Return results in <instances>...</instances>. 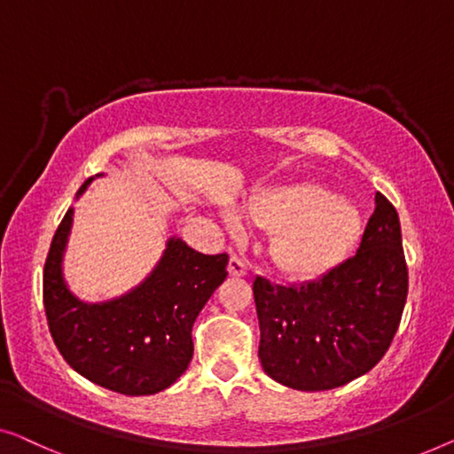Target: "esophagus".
<instances>
[{
  "instance_id": "obj_1",
  "label": "esophagus",
  "mask_w": 454,
  "mask_h": 454,
  "mask_svg": "<svg viewBox=\"0 0 454 454\" xmlns=\"http://www.w3.org/2000/svg\"><path fill=\"white\" fill-rule=\"evenodd\" d=\"M228 271H230V276H234V278L247 276V261L239 257V254H232V257H230V263H228Z\"/></svg>"
}]
</instances>
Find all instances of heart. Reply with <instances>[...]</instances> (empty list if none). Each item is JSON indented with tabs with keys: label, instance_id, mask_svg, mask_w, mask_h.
<instances>
[{
	"label": "heart",
	"instance_id": "heart-1",
	"mask_svg": "<svg viewBox=\"0 0 454 454\" xmlns=\"http://www.w3.org/2000/svg\"><path fill=\"white\" fill-rule=\"evenodd\" d=\"M254 226L273 230L271 257L294 278H318L341 263L360 236L354 203L312 183L259 191L247 206Z\"/></svg>",
	"mask_w": 454,
	"mask_h": 454
}]
</instances>
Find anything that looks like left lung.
I'll use <instances>...</instances> for the list:
<instances>
[{
	"instance_id": "left-lung-1",
	"label": "left lung",
	"mask_w": 454,
	"mask_h": 454,
	"mask_svg": "<svg viewBox=\"0 0 454 454\" xmlns=\"http://www.w3.org/2000/svg\"><path fill=\"white\" fill-rule=\"evenodd\" d=\"M354 257L315 282H253L261 366L296 391H329L372 370L397 333L407 265L397 209L382 193Z\"/></svg>"
}]
</instances>
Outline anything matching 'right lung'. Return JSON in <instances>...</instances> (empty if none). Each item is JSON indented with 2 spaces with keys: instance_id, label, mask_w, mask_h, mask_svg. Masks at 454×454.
<instances>
[{
  "instance_id": "add662e5",
  "label": "right lung",
  "mask_w": 454,
  "mask_h": 454,
  "mask_svg": "<svg viewBox=\"0 0 454 454\" xmlns=\"http://www.w3.org/2000/svg\"><path fill=\"white\" fill-rule=\"evenodd\" d=\"M92 178L82 184L78 197ZM72 222L69 207L51 240L43 273L44 312L57 349L75 372L108 391L129 397L164 391L193 357L191 329L226 279L228 254L197 253L172 236L154 271L137 288L88 304L63 279Z\"/></svg>"
}]
</instances>
